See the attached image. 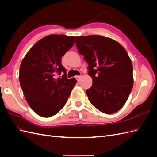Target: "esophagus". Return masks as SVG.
<instances>
[{
  "instance_id": "1",
  "label": "esophagus",
  "mask_w": 157,
  "mask_h": 157,
  "mask_svg": "<svg viewBox=\"0 0 157 157\" xmlns=\"http://www.w3.org/2000/svg\"><path fill=\"white\" fill-rule=\"evenodd\" d=\"M75 78H76V79L77 80V81H80V78H82V76L81 75H78V76H76L75 77Z\"/></svg>"
}]
</instances>
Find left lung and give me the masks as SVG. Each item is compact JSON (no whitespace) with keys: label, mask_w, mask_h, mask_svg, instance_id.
<instances>
[{"label":"left lung","mask_w":157,"mask_h":157,"mask_svg":"<svg viewBox=\"0 0 157 157\" xmlns=\"http://www.w3.org/2000/svg\"><path fill=\"white\" fill-rule=\"evenodd\" d=\"M76 40L93 80L86 91L90 102L105 114L119 111L134 84L132 63L127 52L118 42L101 35L76 36Z\"/></svg>","instance_id":"1"}]
</instances>
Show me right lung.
Returning a JSON list of instances; mask_svg holds the SVG:
<instances>
[{"label": "right lung", "instance_id": "right-lung-1", "mask_svg": "<svg viewBox=\"0 0 157 157\" xmlns=\"http://www.w3.org/2000/svg\"><path fill=\"white\" fill-rule=\"evenodd\" d=\"M75 42V36L50 35L35 43L23 59L20 68V86L32 110L42 117L55 115L67 102L77 82L68 79L61 58ZM56 72L64 74L61 78Z\"/></svg>", "mask_w": 157, "mask_h": 157}]
</instances>
